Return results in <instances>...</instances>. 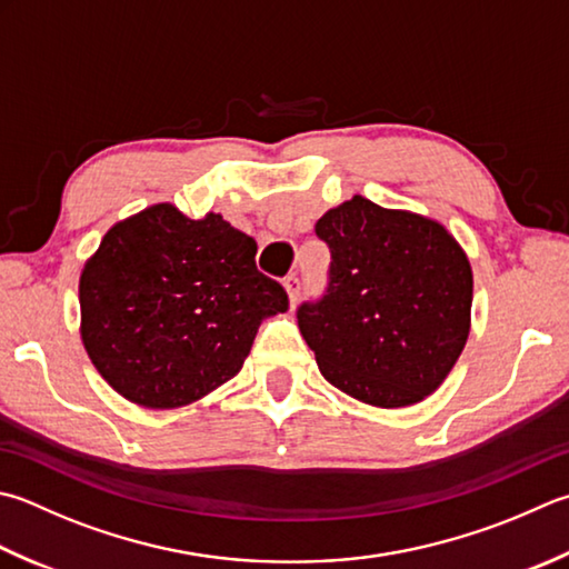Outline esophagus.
<instances>
[{
  "mask_svg": "<svg viewBox=\"0 0 569 569\" xmlns=\"http://www.w3.org/2000/svg\"><path fill=\"white\" fill-rule=\"evenodd\" d=\"M283 286H286V291H288V298H291V306H296L298 293H300V276L298 273H288Z\"/></svg>",
  "mask_w": 569,
  "mask_h": 569,
  "instance_id": "1",
  "label": "esophagus"
}]
</instances>
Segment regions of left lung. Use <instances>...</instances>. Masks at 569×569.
<instances>
[{"mask_svg": "<svg viewBox=\"0 0 569 569\" xmlns=\"http://www.w3.org/2000/svg\"><path fill=\"white\" fill-rule=\"evenodd\" d=\"M328 283L298 306L322 377L375 407H407L437 389L469 338L473 276L441 224L352 197L316 224Z\"/></svg>", "mask_w": 569, "mask_h": 569, "instance_id": "8db88e82", "label": "left lung"}]
</instances>
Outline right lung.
<instances>
[{"mask_svg":"<svg viewBox=\"0 0 569 569\" xmlns=\"http://www.w3.org/2000/svg\"><path fill=\"white\" fill-rule=\"evenodd\" d=\"M81 338L106 382L142 407L204 397L241 370L286 288L256 269V241L219 214L154 204L110 229L81 273Z\"/></svg>","mask_w":569,"mask_h":569,"instance_id":"obj_1","label":"right lung"}]
</instances>
